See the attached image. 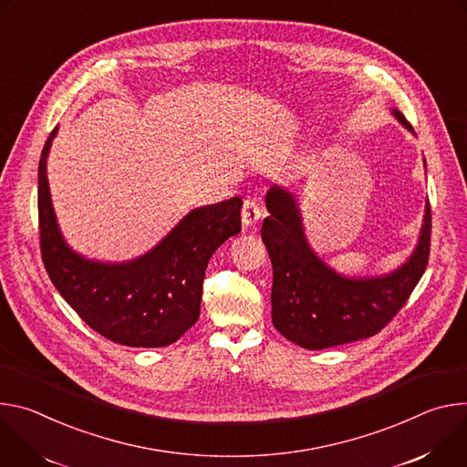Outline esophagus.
<instances>
[{
	"instance_id": "1",
	"label": "esophagus",
	"mask_w": 467,
	"mask_h": 467,
	"mask_svg": "<svg viewBox=\"0 0 467 467\" xmlns=\"http://www.w3.org/2000/svg\"><path fill=\"white\" fill-rule=\"evenodd\" d=\"M262 219V205L254 198H246L241 210V221L244 226H254L257 221Z\"/></svg>"
}]
</instances>
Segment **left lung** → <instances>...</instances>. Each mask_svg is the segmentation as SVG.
I'll return each instance as SVG.
<instances>
[{
    "label": "left lung",
    "mask_w": 467,
    "mask_h": 467,
    "mask_svg": "<svg viewBox=\"0 0 467 467\" xmlns=\"http://www.w3.org/2000/svg\"><path fill=\"white\" fill-rule=\"evenodd\" d=\"M393 115L413 131L400 111L393 109ZM265 202L271 217L264 221L262 239L273 264V325L304 348L319 350L379 334L399 314L427 269L432 228L429 202L410 260L375 278H345L323 264L306 241L291 192L275 185Z\"/></svg>",
    "instance_id": "obj_1"
}]
</instances>
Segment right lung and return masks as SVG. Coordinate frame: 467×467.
Wrapping results in <instances>:
<instances>
[{"label":"right lung","mask_w":467,"mask_h":467,"mask_svg":"<svg viewBox=\"0 0 467 467\" xmlns=\"http://www.w3.org/2000/svg\"><path fill=\"white\" fill-rule=\"evenodd\" d=\"M38 161L40 254L49 280L99 336L126 347H167L200 317L202 284L213 252L241 232V198L192 210L158 246L126 264H99L63 239L49 198L46 160Z\"/></svg>","instance_id":"1"}]
</instances>
